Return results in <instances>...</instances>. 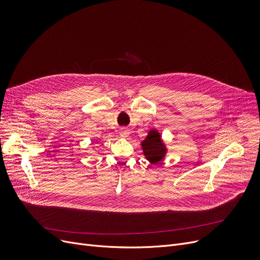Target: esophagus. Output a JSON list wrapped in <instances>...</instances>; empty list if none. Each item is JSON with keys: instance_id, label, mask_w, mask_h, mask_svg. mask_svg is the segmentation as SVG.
<instances>
[{"instance_id": "esophagus-1", "label": "esophagus", "mask_w": 260, "mask_h": 260, "mask_svg": "<svg viewBox=\"0 0 260 260\" xmlns=\"http://www.w3.org/2000/svg\"><path fill=\"white\" fill-rule=\"evenodd\" d=\"M120 135H121V137H124V138H126L127 136L129 135V131H128V128H126V127H122V128L120 129Z\"/></svg>"}]
</instances>
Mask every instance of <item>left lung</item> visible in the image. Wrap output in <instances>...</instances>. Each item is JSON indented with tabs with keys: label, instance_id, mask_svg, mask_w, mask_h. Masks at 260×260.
<instances>
[{
	"label": "left lung",
	"instance_id": "1",
	"mask_svg": "<svg viewBox=\"0 0 260 260\" xmlns=\"http://www.w3.org/2000/svg\"><path fill=\"white\" fill-rule=\"evenodd\" d=\"M141 145L143 154L151 163H158L167 153V148L161 140L160 134L155 129L149 131L147 137L141 142Z\"/></svg>",
	"mask_w": 260,
	"mask_h": 260
}]
</instances>
